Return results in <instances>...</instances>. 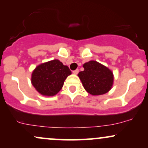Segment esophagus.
I'll return each mask as SVG.
<instances>
[{"mask_svg":"<svg viewBox=\"0 0 148 148\" xmlns=\"http://www.w3.org/2000/svg\"><path fill=\"white\" fill-rule=\"evenodd\" d=\"M73 73H74V74H77L78 73H79V69H75V70H74V71H73Z\"/></svg>","mask_w":148,"mask_h":148,"instance_id":"obj_1","label":"esophagus"}]
</instances>
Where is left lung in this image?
Segmentation results:
<instances>
[{"label": "left lung", "instance_id": "left-lung-1", "mask_svg": "<svg viewBox=\"0 0 148 148\" xmlns=\"http://www.w3.org/2000/svg\"><path fill=\"white\" fill-rule=\"evenodd\" d=\"M84 70L78 74L86 90L92 95L108 92L113 83V73L109 69L96 61L84 64Z\"/></svg>", "mask_w": 148, "mask_h": 148}]
</instances>
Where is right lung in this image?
<instances>
[{
  "instance_id": "1",
  "label": "right lung",
  "mask_w": 148,
  "mask_h": 148,
  "mask_svg": "<svg viewBox=\"0 0 148 148\" xmlns=\"http://www.w3.org/2000/svg\"><path fill=\"white\" fill-rule=\"evenodd\" d=\"M71 74L69 67L60 61L51 60L37 66L32 74L31 82L40 94L53 96L60 90L64 80Z\"/></svg>"
}]
</instances>
